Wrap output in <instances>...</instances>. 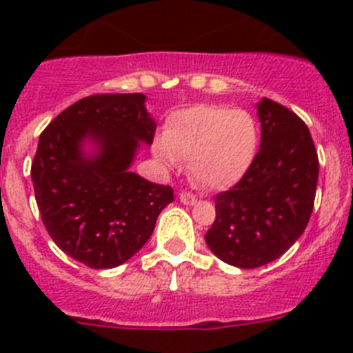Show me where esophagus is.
I'll return each mask as SVG.
<instances>
[{"label": "esophagus", "mask_w": 353, "mask_h": 353, "mask_svg": "<svg viewBox=\"0 0 353 353\" xmlns=\"http://www.w3.org/2000/svg\"><path fill=\"white\" fill-rule=\"evenodd\" d=\"M180 201H182L183 205H194L198 199H196V196L192 194V192H180Z\"/></svg>", "instance_id": "34e87169"}]
</instances>
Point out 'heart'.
I'll use <instances>...</instances> for the list:
<instances>
[{
    "label": "heart",
    "mask_w": 353,
    "mask_h": 353,
    "mask_svg": "<svg viewBox=\"0 0 353 353\" xmlns=\"http://www.w3.org/2000/svg\"><path fill=\"white\" fill-rule=\"evenodd\" d=\"M256 120L244 109L199 104L170 118L164 139L154 145L155 157L176 168L189 161L198 185L224 191L242 180L258 152Z\"/></svg>",
    "instance_id": "b5f03b06"
}]
</instances>
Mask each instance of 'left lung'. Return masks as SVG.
<instances>
[{"mask_svg":"<svg viewBox=\"0 0 353 353\" xmlns=\"http://www.w3.org/2000/svg\"><path fill=\"white\" fill-rule=\"evenodd\" d=\"M260 152L230 191L215 196L207 245L224 263L256 269L283 256L310 223L318 155L310 129L288 108L261 99Z\"/></svg>","mask_w":353,"mask_h":353,"instance_id":"1","label":"left lung"}]
</instances>
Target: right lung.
I'll use <instances>...</instances> for the list:
<instances>
[{
  "label": "right lung",
  "mask_w": 353,
  "mask_h": 353,
  "mask_svg": "<svg viewBox=\"0 0 353 353\" xmlns=\"http://www.w3.org/2000/svg\"><path fill=\"white\" fill-rule=\"evenodd\" d=\"M143 93L84 97L46 127L31 164L42 223L54 244L92 269H113L154 233L173 189L130 171L157 129Z\"/></svg>",
  "instance_id": "right-lung-1"
}]
</instances>
